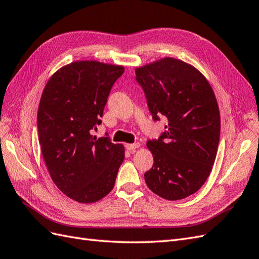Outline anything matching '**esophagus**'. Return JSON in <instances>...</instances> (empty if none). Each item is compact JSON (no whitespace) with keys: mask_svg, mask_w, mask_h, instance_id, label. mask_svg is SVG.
<instances>
[{"mask_svg":"<svg viewBox=\"0 0 259 259\" xmlns=\"http://www.w3.org/2000/svg\"><path fill=\"white\" fill-rule=\"evenodd\" d=\"M139 147H140V143L139 142H136L134 144H127V149L130 151V152H134L136 149H138Z\"/></svg>","mask_w":259,"mask_h":259,"instance_id":"34e87169","label":"esophagus"}]
</instances>
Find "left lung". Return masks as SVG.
Instances as JSON below:
<instances>
[{
	"mask_svg": "<svg viewBox=\"0 0 259 259\" xmlns=\"http://www.w3.org/2000/svg\"><path fill=\"white\" fill-rule=\"evenodd\" d=\"M154 121L165 131L147 145L153 166L144 180L154 194L180 200L195 194L210 175L220 140V111L209 82L194 66L164 58L136 70Z\"/></svg>",
	"mask_w": 259,
	"mask_h": 259,
	"instance_id": "obj_1",
	"label": "left lung"
}]
</instances>
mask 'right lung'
<instances>
[{
	"label": "right lung",
	"mask_w": 259,
	"mask_h": 259,
	"mask_svg": "<svg viewBox=\"0 0 259 259\" xmlns=\"http://www.w3.org/2000/svg\"><path fill=\"white\" fill-rule=\"evenodd\" d=\"M123 66L97 61L65 65L50 77L37 115L41 153L52 181L81 203L96 202L114 188L124 149L108 134L93 137L112 85Z\"/></svg>",
	"instance_id": "right-lung-1"
}]
</instances>
